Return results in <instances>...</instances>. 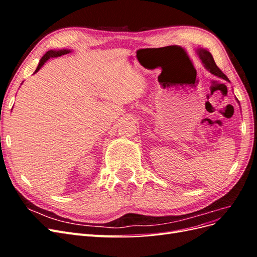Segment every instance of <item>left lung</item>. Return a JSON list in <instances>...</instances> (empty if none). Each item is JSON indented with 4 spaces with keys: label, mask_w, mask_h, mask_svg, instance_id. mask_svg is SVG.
Wrapping results in <instances>:
<instances>
[{
    "label": "left lung",
    "mask_w": 257,
    "mask_h": 257,
    "mask_svg": "<svg viewBox=\"0 0 257 257\" xmlns=\"http://www.w3.org/2000/svg\"><path fill=\"white\" fill-rule=\"evenodd\" d=\"M196 52H197V54H198L199 59L201 60V62H203V64H204V66L206 67L207 71H209L210 73H211V74L214 75V76L220 77V78H222V79H224V80L229 81V79L227 78L226 75H225V74L221 71V69L216 66V64H215V62H214V60H213V57H212L211 53H210L208 50H206V49H204V48H198V49L196 50Z\"/></svg>",
    "instance_id": "1"
}]
</instances>
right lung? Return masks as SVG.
<instances>
[{
	"mask_svg": "<svg viewBox=\"0 0 257 257\" xmlns=\"http://www.w3.org/2000/svg\"><path fill=\"white\" fill-rule=\"evenodd\" d=\"M69 52H72V51H71V50H68V49H62V50H49V51H47V52H46V53L44 54V57L41 59L40 63H38V66H37V67H36V69H35V73H37L38 71H40L41 67L45 64V62L47 61V60H49L50 58H57V57L64 56V54H67V53H69ZM35 73H34V74H35Z\"/></svg>",
	"mask_w": 257,
	"mask_h": 257,
	"instance_id": "1",
	"label": "right lung"
}]
</instances>
